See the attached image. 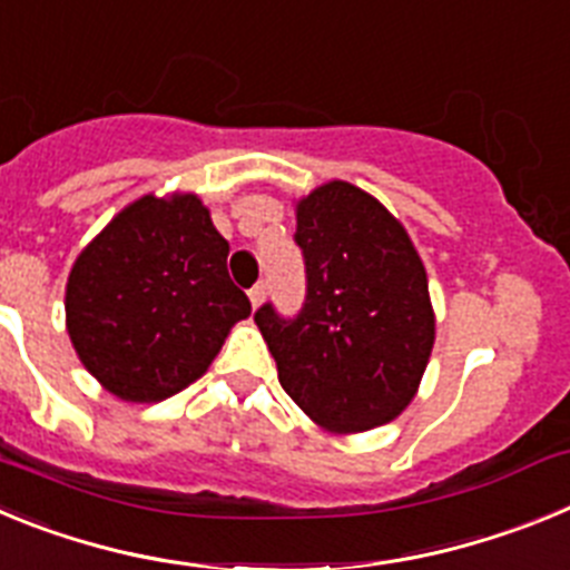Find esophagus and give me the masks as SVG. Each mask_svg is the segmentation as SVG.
<instances>
[{"label":"esophagus","mask_w":570,"mask_h":570,"mask_svg":"<svg viewBox=\"0 0 570 570\" xmlns=\"http://www.w3.org/2000/svg\"><path fill=\"white\" fill-rule=\"evenodd\" d=\"M248 296H250V305H254V308H259L262 299H265V285H262V282H256L254 288L248 291Z\"/></svg>","instance_id":"34e87169"}]
</instances>
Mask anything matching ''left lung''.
Returning <instances> with one entry per match:
<instances>
[{
  "label": "left lung",
  "instance_id": "left-lung-1",
  "mask_svg": "<svg viewBox=\"0 0 570 570\" xmlns=\"http://www.w3.org/2000/svg\"><path fill=\"white\" fill-rule=\"evenodd\" d=\"M305 305L294 320L265 302L254 314L279 385L334 434L396 420L434 347V308L414 242L385 205L351 183L296 203Z\"/></svg>",
  "mask_w": 570,
  "mask_h": 570
}]
</instances>
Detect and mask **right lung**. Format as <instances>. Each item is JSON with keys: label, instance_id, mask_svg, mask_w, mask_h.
<instances>
[{"label": "right lung", "instance_id": "right-lung-1", "mask_svg": "<svg viewBox=\"0 0 570 570\" xmlns=\"http://www.w3.org/2000/svg\"><path fill=\"white\" fill-rule=\"evenodd\" d=\"M228 242L194 194L142 196L77 256L65 320L79 360L125 402H159L208 371L250 314Z\"/></svg>", "mask_w": 570, "mask_h": 570}]
</instances>
